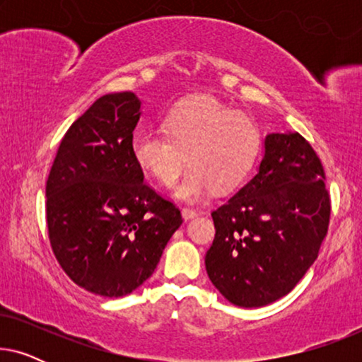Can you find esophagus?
<instances>
[{"instance_id": "esophagus-1", "label": "esophagus", "mask_w": 362, "mask_h": 362, "mask_svg": "<svg viewBox=\"0 0 362 362\" xmlns=\"http://www.w3.org/2000/svg\"><path fill=\"white\" fill-rule=\"evenodd\" d=\"M181 216L185 221H189V219H194V217L199 216V212L194 209H189V207H185V209L181 211Z\"/></svg>"}]
</instances>
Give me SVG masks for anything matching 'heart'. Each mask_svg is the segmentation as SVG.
<instances>
[{"label":"heart","instance_id":"heart-1","mask_svg":"<svg viewBox=\"0 0 362 362\" xmlns=\"http://www.w3.org/2000/svg\"><path fill=\"white\" fill-rule=\"evenodd\" d=\"M166 136L136 133L132 153L143 170L163 186H173L187 171L175 196L196 202L212 189L224 192L240 185L260 150L259 125L250 117L211 97L181 102L161 123Z\"/></svg>","mask_w":362,"mask_h":362}]
</instances>
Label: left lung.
Wrapping results in <instances>:
<instances>
[{
	"label": "left lung",
	"mask_w": 362,
	"mask_h": 362,
	"mask_svg": "<svg viewBox=\"0 0 362 362\" xmlns=\"http://www.w3.org/2000/svg\"><path fill=\"white\" fill-rule=\"evenodd\" d=\"M329 211L323 166L310 143L290 130L265 135L255 176L211 214L212 285L242 308L280 300L315 264Z\"/></svg>",
	"instance_id": "left-lung-1"
}]
</instances>
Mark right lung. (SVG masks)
<instances>
[{
	"instance_id": "1",
	"label": "right lung",
	"mask_w": 362,
	"mask_h": 362,
	"mask_svg": "<svg viewBox=\"0 0 362 362\" xmlns=\"http://www.w3.org/2000/svg\"><path fill=\"white\" fill-rule=\"evenodd\" d=\"M141 102L107 93L62 138L46 182L54 255L74 284L118 298L150 279L181 212L143 182L132 153Z\"/></svg>"
}]
</instances>
